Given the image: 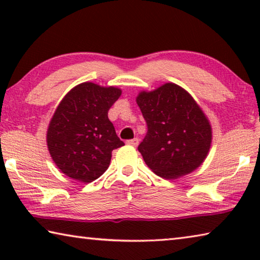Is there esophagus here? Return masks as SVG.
Returning a JSON list of instances; mask_svg holds the SVG:
<instances>
[{"label": "esophagus", "mask_w": 260, "mask_h": 260, "mask_svg": "<svg viewBox=\"0 0 260 260\" xmlns=\"http://www.w3.org/2000/svg\"><path fill=\"white\" fill-rule=\"evenodd\" d=\"M127 144H128V146H132V147H136L139 144V139L138 138H134V139H132V140H128L126 142Z\"/></svg>", "instance_id": "34e87169"}]
</instances>
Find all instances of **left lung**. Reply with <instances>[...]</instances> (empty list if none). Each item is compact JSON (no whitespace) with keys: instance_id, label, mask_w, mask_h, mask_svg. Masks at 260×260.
I'll return each mask as SVG.
<instances>
[{"instance_id":"1","label":"left lung","mask_w":260,"mask_h":260,"mask_svg":"<svg viewBox=\"0 0 260 260\" xmlns=\"http://www.w3.org/2000/svg\"><path fill=\"white\" fill-rule=\"evenodd\" d=\"M136 103L148 126L138 149L153 173L178 179L202 165L210 151L212 128L186 89L167 82L155 90L140 91Z\"/></svg>"}]
</instances>
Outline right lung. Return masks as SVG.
Returning <instances> with one entry per match:
<instances>
[{"instance_id": "right-lung-1", "label": "right lung", "mask_w": 260, "mask_h": 260, "mask_svg": "<svg viewBox=\"0 0 260 260\" xmlns=\"http://www.w3.org/2000/svg\"><path fill=\"white\" fill-rule=\"evenodd\" d=\"M121 89L82 82L73 87L57 107L47 131V146L61 173L83 183L108 170L113 149L124 146L108 111Z\"/></svg>"}]
</instances>
